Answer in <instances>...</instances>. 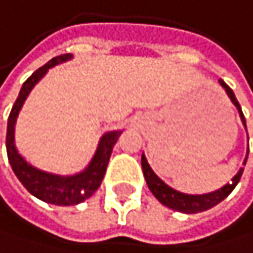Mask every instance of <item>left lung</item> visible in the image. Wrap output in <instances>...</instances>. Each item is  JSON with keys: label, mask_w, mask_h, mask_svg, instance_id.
<instances>
[{"label": "left lung", "mask_w": 253, "mask_h": 253, "mask_svg": "<svg viewBox=\"0 0 253 253\" xmlns=\"http://www.w3.org/2000/svg\"><path fill=\"white\" fill-rule=\"evenodd\" d=\"M220 84L223 85L224 90L227 92L229 98L232 99V103H234L235 107L238 109L241 121L246 126L244 115H243L241 107H240V104L237 101L234 92H232V89L229 87V85L223 80H220ZM248 152H249V147H248ZM246 161H248V157H246V160H244V164H246ZM141 166H143V173H144V178H146V183H147V186H149L152 194L155 195V198L161 204L168 206V208H170L173 211L183 212V213H198V212H204V211L213 208V206H216L218 203H221L230 194V192L235 189V186L238 184L240 178L243 175V170H244V169H240L238 173L234 178H232V183L226 184L224 187L218 189L215 192H211V194H204V195H187V194H181V192H178V190H173L172 187H169L164 181H161V179L154 173V170L150 169V166H149V163H147V160H146L144 155L141 157Z\"/></svg>", "instance_id": "left-lung-1"}]
</instances>
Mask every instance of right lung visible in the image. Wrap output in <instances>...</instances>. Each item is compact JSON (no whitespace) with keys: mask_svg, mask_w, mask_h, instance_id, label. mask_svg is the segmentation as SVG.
Instances as JSON below:
<instances>
[{"mask_svg":"<svg viewBox=\"0 0 253 253\" xmlns=\"http://www.w3.org/2000/svg\"><path fill=\"white\" fill-rule=\"evenodd\" d=\"M72 55H59L52 58L47 64H44L38 70H35L33 74L24 81L19 95L16 98V101L10 110V115L7 120V135H5V149H7V158L12 166V169L18 179L21 181V184L30 192L33 197H37L45 203L56 204V206H74L78 204L84 200H87L93 192L101 184L107 163L112 154L114 144L117 143L118 136L121 135V130L117 132H109L106 133L101 141H99L98 150L89 164V168L81 173H77L74 176H59L53 173H47L35 169L33 166L27 164V161L18 154V150L15 149L13 144V130H15V121L18 117V112L21 109L24 99L27 98L29 92L47 72L50 67L67 61L70 59Z\"/></svg>","mask_w":253,"mask_h":253,"instance_id":"obj_1","label":"right lung"}]
</instances>
